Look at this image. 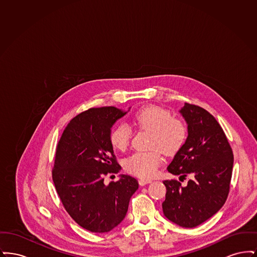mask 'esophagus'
I'll return each mask as SVG.
<instances>
[{
  "label": "esophagus",
  "mask_w": 257,
  "mask_h": 257,
  "mask_svg": "<svg viewBox=\"0 0 257 257\" xmlns=\"http://www.w3.org/2000/svg\"><path fill=\"white\" fill-rule=\"evenodd\" d=\"M151 183V181L150 180H148V179H140L139 180V184L141 185V186H145V185H147V184Z\"/></svg>",
  "instance_id": "34e87169"
}]
</instances>
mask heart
Listing matches in <instances>:
<instances>
[{
    "label": "heart",
    "instance_id": "b5f03b06",
    "mask_svg": "<svg viewBox=\"0 0 257 257\" xmlns=\"http://www.w3.org/2000/svg\"><path fill=\"white\" fill-rule=\"evenodd\" d=\"M133 122L140 130L151 133L148 147L152 150L135 152L124 160V169L139 177H153L162 163L161 152L166 156H174L182 149L188 137L187 125L182 119L173 117L170 110L159 106H148L138 110ZM132 135L129 125L119 124L110 132V144L113 148L124 151L131 143Z\"/></svg>",
    "mask_w": 257,
    "mask_h": 257
}]
</instances>
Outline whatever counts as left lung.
<instances>
[{"instance_id": "left-lung-1", "label": "left lung", "mask_w": 257, "mask_h": 257, "mask_svg": "<svg viewBox=\"0 0 257 257\" xmlns=\"http://www.w3.org/2000/svg\"><path fill=\"white\" fill-rule=\"evenodd\" d=\"M188 123L189 136L168 171L193 178L187 186L165 180L163 212L172 222L187 228L201 224L215 215L229 194L233 152L221 126L205 109L185 103L180 110Z\"/></svg>"}]
</instances>
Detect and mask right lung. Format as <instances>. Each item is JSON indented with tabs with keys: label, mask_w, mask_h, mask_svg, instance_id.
<instances>
[{
	"label": "right lung",
	"mask_w": 257,
	"mask_h": 257,
	"mask_svg": "<svg viewBox=\"0 0 257 257\" xmlns=\"http://www.w3.org/2000/svg\"><path fill=\"white\" fill-rule=\"evenodd\" d=\"M126 112L115 107L91 108L67 124L56 147L52 177L61 203L80 226L109 232L127 213L139 188L130 175L104 184L121 168L110 142V128Z\"/></svg>",
	"instance_id": "obj_1"
}]
</instances>
